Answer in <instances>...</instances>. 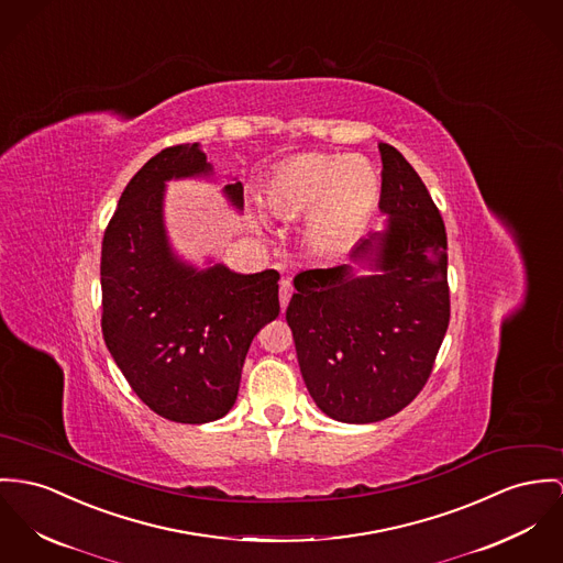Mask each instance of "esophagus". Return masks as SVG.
<instances>
[{"label":"esophagus","mask_w":563,"mask_h":563,"mask_svg":"<svg viewBox=\"0 0 563 563\" xmlns=\"http://www.w3.org/2000/svg\"><path fill=\"white\" fill-rule=\"evenodd\" d=\"M291 294H294V287H291V283L285 278V280H280V308L285 310L287 308V303L291 300Z\"/></svg>","instance_id":"34e87169"}]
</instances>
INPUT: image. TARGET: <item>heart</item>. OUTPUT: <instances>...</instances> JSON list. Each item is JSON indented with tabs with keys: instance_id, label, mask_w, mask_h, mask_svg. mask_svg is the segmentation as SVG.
I'll return each instance as SVG.
<instances>
[{
	"instance_id": "obj_1",
	"label": "heart",
	"mask_w": 563,
	"mask_h": 563,
	"mask_svg": "<svg viewBox=\"0 0 563 563\" xmlns=\"http://www.w3.org/2000/svg\"><path fill=\"white\" fill-rule=\"evenodd\" d=\"M382 175L362 156L306 152L280 163L263 184L274 217L303 220V244L314 255L351 249L377 210Z\"/></svg>"
}]
</instances>
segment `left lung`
I'll return each mask as SVG.
<instances>
[{"instance_id":"left-lung-1","label":"left lung","mask_w":563,"mask_h":563,"mask_svg":"<svg viewBox=\"0 0 563 563\" xmlns=\"http://www.w3.org/2000/svg\"><path fill=\"white\" fill-rule=\"evenodd\" d=\"M379 210L386 222L349 263L302 269L287 306L303 384L332 420L371 424L424 388L450 321L448 238L433 199L388 143ZM357 266L368 275H355Z\"/></svg>"}]
</instances>
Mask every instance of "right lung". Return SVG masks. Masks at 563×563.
Here are the masks:
<instances>
[{
  "label": "right lung",
  "instance_id": "obj_1",
  "mask_svg": "<svg viewBox=\"0 0 563 563\" xmlns=\"http://www.w3.org/2000/svg\"><path fill=\"white\" fill-rule=\"evenodd\" d=\"M172 179H214L201 143L163 150L124 188L102 240V336L152 411L206 424L235 405L249 346L280 312V274H238L212 257L206 267L181 260L165 224ZM222 195L244 210L238 177Z\"/></svg>",
  "mask_w": 563,
  "mask_h": 563
}]
</instances>
